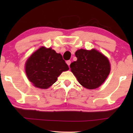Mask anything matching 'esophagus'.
I'll return each mask as SVG.
<instances>
[{
    "label": "esophagus",
    "instance_id": "obj_1",
    "mask_svg": "<svg viewBox=\"0 0 133 133\" xmlns=\"http://www.w3.org/2000/svg\"><path fill=\"white\" fill-rule=\"evenodd\" d=\"M66 63H67V65H68V66H70V64H71V61H67L66 62Z\"/></svg>",
    "mask_w": 133,
    "mask_h": 133
}]
</instances>
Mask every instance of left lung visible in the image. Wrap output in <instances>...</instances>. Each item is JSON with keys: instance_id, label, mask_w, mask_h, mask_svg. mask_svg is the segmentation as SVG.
Instances as JSON below:
<instances>
[{"instance_id": "8db88e82", "label": "left lung", "mask_w": 133, "mask_h": 133, "mask_svg": "<svg viewBox=\"0 0 133 133\" xmlns=\"http://www.w3.org/2000/svg\"><path fill=\"white\" fill-rule=\"evenodd\" d=\"M75 55L77 60L71 63L70 68L80 84L90 90L99 87L110 72L108 58L94 49L78 50Z\"/></svg>"}]
</instances>
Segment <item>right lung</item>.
<instances>
[{"label": "right lung", "mask_w": 133, "mask_h": 133, "mask_svg": "<svg viewBox=\"0 0 133 133\" xmlns=\"http://www.w3.org/2000/svg\"><path fill=\"white\" fill-rule=\"evenodd\" d=\"M68 70L61 54L44 46L31 54L25 63V72L29 81L34 87L41 89L48 88L62 72Z\"/></svg>", "instance_id": "add662e5"}]
</instances>
